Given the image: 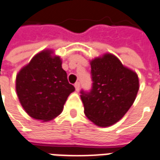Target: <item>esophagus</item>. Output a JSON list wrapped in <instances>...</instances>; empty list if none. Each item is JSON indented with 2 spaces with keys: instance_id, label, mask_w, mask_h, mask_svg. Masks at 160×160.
<instances>
[{
  "instance_id": "1",
  "label": "esophagus",
  "mask_w": 160,
  "mask_h": 160,
  "mask_svg": "<svg viewBox=\"0 0 160 160\" xmlns=\"http://www.w3.org/2000/svg\"><path fill=\"white\" fill-rule=\"evenodd\" d=\"M74 87H75V89H76V91H79V90H80V82H76V83L74 84Z\"/></svg>"
}]
</instances>
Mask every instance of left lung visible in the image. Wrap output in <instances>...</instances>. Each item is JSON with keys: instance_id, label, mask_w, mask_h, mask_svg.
I'll use <instances>...</instances> for the list:
<instances>
[{"instance_id": "8db88e82", "label": "left lung", "mask_w": 160, "mask_h": 160, "mask_svg": "<svg viewBox=\"0 0 160 160\" xmlns=\"http://www.w3.org/2000/svg\"><path fill=\"white\" fill-rule=\"evenodd\" d=\"M92 87L80 92L84 112L100 127H110L127 113L134 102L139 83L137 73L112 53L90 61Z\"/></svg>"}]
</instances>
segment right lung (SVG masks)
Here are the masks:
<instances>
[{
    "mask_svg": "<svg viewBox=\"0 0 160 160\" xmlns=\"http://www.w3.org/2000/svg\"><path fill=\"white\" fill-rule=\"evenodd\" d=\"M43 50L16 75L15 89L20 103L33 119L49 121L61 114L69 94L75 90L69 84L61 57Z\"/></svg>",
    "mask_w": 160,
    "mask_h": 160,
    "instance_id": "right-lung-1",
    "label": "right lung"
}]
</instances>
